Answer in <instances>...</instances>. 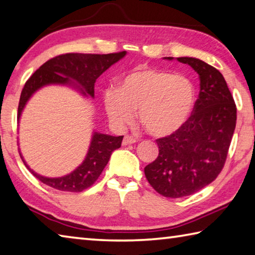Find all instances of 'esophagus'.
Returning a JSON list of instances; mask_svg holds the SVG:
<instances>
[{
    "label": "esophagus",
    "mask_w": 255,
    "mask_h": 255,
    "mask_svg": "<svg viewBox=\"0 0 255 255\" xmlns=\"http://www.w3.org/2000/svg\"><path fill=\"white\" fill-rule=\"evenodd\" d=\"M135 142H136L135 137H133V136H131V135H125L122 143H123V145H128V144L135 143Z\"/></svg>",
    "instance_id": "1"
}]
</instances>
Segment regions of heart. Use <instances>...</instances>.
Here are the masks:
<instances>
[{
    "label": "heart",
    "instance_id": "b5f03b06",
    "mask_svg": "<svg viewBox=\"0 0 255 255\" xmlns=\"http://www.w3.org/2000/svg\"><path fill=\"white\" fill-rule=\"evenodd\" d=\"M197 100L195 85L184 76H176L146 67L125 74L119 87L104 93L106 114L115 127L133 121V111L145 130L154 136H167L184 127Z\"/></svg>",
    "mask_w": 255,
    "mask_h": 255
}]
</instances>
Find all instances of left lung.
Returning a JSON list of instances; mask_svg holds the SVG:
<instances>
[{
    "instance_id": "1",
    "label": "left lung",
    "mask_w": 255,
    "mask_h": 255,
    "mask_svg": "<svg viewBox=\"0 0 255 255\" xmlns=\"http://www.w3.org/2000/svg\"><path fill=\"white\" fill-rule=\"evenodd\" d=\"M177 60L197 71L199 95L184 127L155 140L159 154L144 168L149 184L169 198L193 195L216 179L224 168L236 125L234 98L220 71L197 58Z\"/></svg>"
}]
</instances>
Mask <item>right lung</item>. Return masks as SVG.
Here are the masks:
<instances>
[{
	"label": "right lung",
	"instance_id": "obj_1",
	"mask_svg": "<svg viewBox=\"0 0 255 255\" xmlns=\"http://www.w3.org/2000/svg\"><path fill=\"white\" fill-rule=\"evenodd\" d=\"M125 51L107 53V55H92V53H64L51 58L37 69L32 76L26 80L21 92L19 107H17V120L20 119L22 110L24 109L31 95L44 85L49 84H68L73 85L75 80L82 88L83 94H88L94 97L95 82L104 71L125 56ZM123 136H112L95 132L93 135L91 146L84 162L71 173L59 178L42 177L31 170L20 157L24 166L32 175L53 189L69 193H80L91 187L95 182L114 150L119 149L122 143Z\"/></svg>",
	"mask_w": 255,
	"mask_h": 255
}]
</instances>
